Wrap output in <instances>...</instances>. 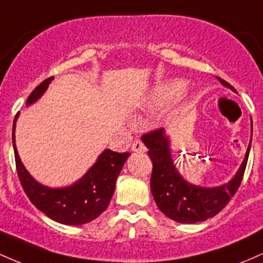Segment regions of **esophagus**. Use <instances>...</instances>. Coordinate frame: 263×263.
I'll return each instance as SVG.
<instances>
[{
	"label": "esophagus",
	"mask_w": 263,
	"mask_h": 263,
	"mask_svg": "<svg viewBox=\"0 0 263 263\" xmlns=\"http://www.w3.org/2000/svg\"><path fill=\"white\" fill-rule=\"evenodd\" d=\"M131 149L134 151V152H146V146L142 143L141 140L137 138V140H135L134 143H132Z\"/></svg>",
	"instance_id": "obj_1"
}]
</instances>
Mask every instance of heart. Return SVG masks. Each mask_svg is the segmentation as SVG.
<instances>
[{"mask_svg": "<svg viewBox=\"0 0 263 263\" xmlns=\"http://www.w3.org/2000/svg\"><path fill=\"white\" fill-rule=\"evenodd\" d=\"M186 89L185 80L174 79L167 83H163L153 92V102L159 106L170 105L172 102L177 101L183 95Z\"/></svg>", "mask_w": 263, "mask_h": 263, "instance_id": "b5f03b06", "label": "heart"}]
</instances>
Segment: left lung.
<instances>
[{
	"label": "left lung",
	"instance_id": "obj_1",
	"mask_svg": "<svg viewBox=\"0 0 263 263\" xmlns=\"http://www.w3.org/2000/svg\"><path fill=\"white\" fill-rule=\"evenodd\" d=\"M222 85L236 92L234 86L228 81L218 78ZM252 141L247 147L245 158L234 178L222 185L214 188L190 184L180 176L172 159L170 138L165 135L164 128H158L142 136V142L148 148V155L152 159L153 170L151 176V192L157 206L165 216L182 224H195L199 221L213 218L219 214L242 182L247 159Z\"/></svg>",
	"mask_w": 263,
	"mask_h": 263
}]
</instances>
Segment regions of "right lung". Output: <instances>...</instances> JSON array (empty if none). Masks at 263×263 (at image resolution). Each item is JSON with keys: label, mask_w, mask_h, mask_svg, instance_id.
<instances>
[{"label": "right lung", "mask_w": 263, "mask_h": 263, "mask_svg": "<svg viewBox=\"0 0 263 263\" xmlns=\"http://www.w3.org/2000/svg\"><path fill=\"white\" fill-rule=\"evenodd\" d=\"M54 77L42 81L27 99L26 105L33 104L43 95ZM12 127V143L14 149L17 174L22 188L32 204L48 218L64 225H83L92 221L106 210L116 185V179L129 157L128 152L119 153L105 149L98 161L78 182L63 188L42 185L33 178L18 156L16 147V121Z\"/></svg>", "instance_id": "1"}]
</instances>
